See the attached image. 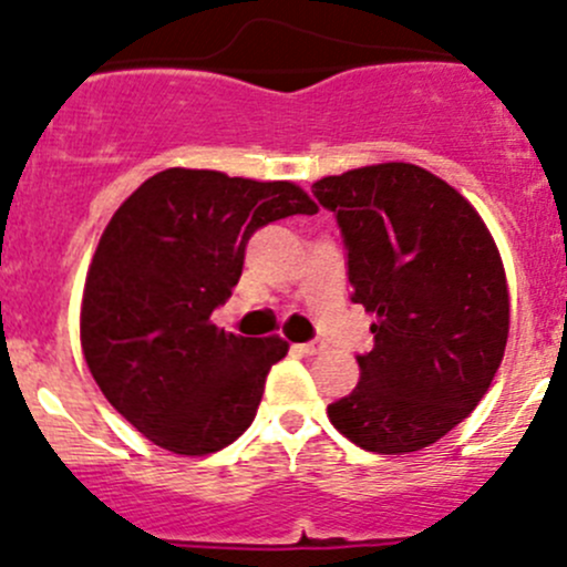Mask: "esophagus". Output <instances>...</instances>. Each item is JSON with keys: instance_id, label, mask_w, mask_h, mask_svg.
Masks as SVG:
<instances>
[{"instance_id": "esophagus-1", "label": "esophagus", "mask_w": 567, "mask_h": 567, "mask_svg": "<svg viewBox=\"0 0 567 567\" xmlns=\"http://www.w3.org/2000/svg\"><path fill=\"white\" fill-rule=\"evenodd\" d=\"M296 351L301 353V357H316V353L326 351V346L320 340H312V342H301V346H293Z\"/></svg>"}]
</instances>
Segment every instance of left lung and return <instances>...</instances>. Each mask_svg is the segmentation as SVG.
Here are the masks:
<instances>
[{
  "label": "left lung",
  "mask_w": 567,
  "mask_h": 567,
  "mask_svg": "<svg viewBox=\"0 0 567 567\" xmlns=\"http://www.w3.org/2000/svg\"><path fill=\"white\" fill-rule=\"evenodd\" d=\"M348 255L351 301L375 312L359 384L329 405L368 453H414L466 420L511 329L505 268L477 210L442 177L390 162L312 183Z\"/></svg>",
  "instance_id": "8db88e82"
}]
</instances>
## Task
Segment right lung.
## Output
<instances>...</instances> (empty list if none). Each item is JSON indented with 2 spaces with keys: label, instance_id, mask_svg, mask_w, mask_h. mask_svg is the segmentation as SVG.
<instances>
[{
  "label": "right lung",
  "instance_id": "add662e5",
  "mask_svg": "<svg viewBox=\"0 0 567 567\" xmlns=\"http://www.w3.org/2000/svg\"><path fill=\"white\" fill-rule=\"evenodd\" d=\"M316 210L288 181L181 167L114 210L84 285L82 348L109 403L153 444L208 455L251 425L288 342L227 334L210 312L230 299L260 227Z\"/></svg>",
  "mask_w": 567,
  "mask_h": 567
}]
</instances>
